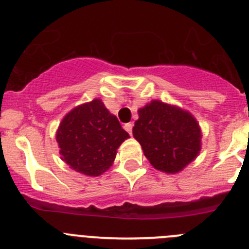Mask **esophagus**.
<instances>
[{
  "label": "esophagus",
  "instance_id": "1",
  "mask_svg": "<svg viewBox=\"0 0 249 249\" xmlns=\"http://www.w3.org/2000/svg\"><path fill=\"white\" fill-rule=\"evenodd\" d=\"M132 126H134V124H132V123H126V124L124 125V129L126 130L130 135H132Z\"/></svg>",
  "mask_w": 249,
  "mask_h": 249
}]
</instances>
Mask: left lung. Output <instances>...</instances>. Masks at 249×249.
I'll list each match as a JSON object with an SVG mask.
<instances>
[{"label": "left lung", "instance_id": "8db88e82", "mask_svg": "<svg viewBox=\"0 0 249 249\" xmlns=\"http://www.w3.org/2000/svg\"><path fill=\"white\" fill-rule=\"evenodd\" d=\"M132 134L152 166L166 173L182 171L201 149L196 119L188 110L158 100L139 109Z\"/></svg>", "mask_w": 249, "mask_h": 249}]
</instances>
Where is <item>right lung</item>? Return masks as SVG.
<instances>
[{
  "mask_svg": "<svg viewBox=\"0 0 249 249\" xmlns=\"http://www.w3.org/2000/svg\"><path fill=\"white\" fill-rule=\"evenodd\" d=\"M129 134L100 99L67 113L56 131L61 159L87 176H100L112 166L117 149Z\"/></svg>",
  "mask_w": 249,
  "mask_h": 249,
  "instance_id": "right-lung-1",
  "label": "right lung"
}]
</instances>
